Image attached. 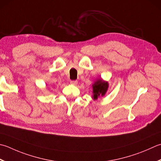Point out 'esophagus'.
Here are the masks:
<instances>
[{"label": "esophagus", "instance_id": "34e87169", "mask_svg": "<svg viewBox=\"0 0 161 161\" xmlns=\"http://www.w3.org/2000/svg\"><path fill=\"white\" fill-rule=\"evenodd\" d=\"M70 83L73 85H77L78 84V81L77 80H72L70 81Z\"/></svg>", "mask_w": 161, "mask_h": 161}]
</instances>
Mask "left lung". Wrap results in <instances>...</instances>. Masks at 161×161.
<instances>
[{
    "label": "left lung",
    "mask_w": 161,
    "mask_h": 161,
    "mask_svg": "<svg viewBox=\"0 0 161 161\" xmlns=\"http://www.w3.org/2000/svg\"><path fill=\"white\" fill-rule=\"evenodd\" d=\"M108 88V83L103 81L102 80H99L96 81L93 86V99H97L100 96H103L105 95Z\"/></svg>",
    "instance_id": "1"
}]
</instances>
